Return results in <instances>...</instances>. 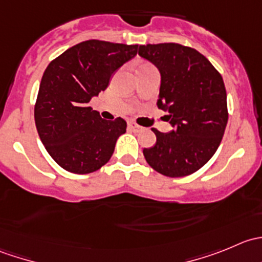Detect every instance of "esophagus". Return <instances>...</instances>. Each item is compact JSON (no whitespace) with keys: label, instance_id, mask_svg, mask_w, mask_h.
<instances>
[{"label":"esophagus","instance_id":"34e87169","mask_svg":"<svg viewBox=\"0 0 262 262\" xmlns=\"http://www.w3.org/2000/svg\"><path fill=\"white\" fill-rule=\"evenodd\" d=\"M128 128L133 132H141L142 129H143V126H141L139 124H137L136 121L130 120V121H128Z\"/></svg>","mask_w":262,"mask_h":262}]
</instances>
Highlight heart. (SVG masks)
I'll use <instances>...</instances> for the list:
<instances>
[{
	"label": "heart",
	"instance_id": "heart-1",
	"mask_svg": "<svg viewBox=\"0 0 262 262\" xmlns=\"http://www.w3.org/2000/svg\"><path fill=\"white\" fill-rule=\"evenodd\" d=\"M149 66H150V64H148V63H143V64H141V66H139V68H144V67H149ZM139 68H138V70H139Z\"/></svg>",
	"mask_w": 262,
	"mask_h": 262
}]
</instances>
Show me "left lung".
<instances>
[{
    "mask_svg": "<svg viewBox=\"0 0 262 262\" xmlns=\"http://www.w3.org/2000/svg\"><path fill=\"white\" fill-rule=\"evenodd\" d=\"M139 55L160 70L157 105L167 110L170 133L153 128L156 144L144 148L148 165L167 178H184L202 168L218 149L228 121L221 73L202 53L178 43L147 44Z\"/></svg>",
    "mask_w": 262,
    "mask_h": 262,
    "instance_id": "left-lung-1",
    "label": "left lung"
}]
</instances>
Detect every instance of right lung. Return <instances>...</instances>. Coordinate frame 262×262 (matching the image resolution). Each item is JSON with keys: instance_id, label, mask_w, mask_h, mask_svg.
<instances>
[{"instance_id": "right-lung-1", "label": "right lung", "mask_w": 262, "mask_h": 262, "mask_svg": "<svg viewBox=\"0 0 262 262\" xmlns=\"http://www.w3.org/2000/svg\"><path fill=\"white\" fill-rule=\"evenodd\" d=\"M137 52V44L91 39L71 47L47 67L34 106L35 125L50 157L68 172L84 175L109 162L126 121L104 120L89 102Z\"/></svg>"}]
</instances>
